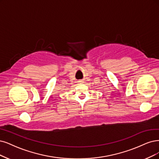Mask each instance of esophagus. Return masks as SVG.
I'll return each mask as SVG.
<instances>
[{
	"label": "esophagus",
	"mask_w": 159,
	"mask_h": 159,
	"mask_svg": "<svg viewBox=\"0 0 159 159\" xmlns=\"http://www.w3.org/2000/svg\"><path fill=\"white\" fill-rule=\"evenodd\" d=\"M79 82L80 83H83V80H80Z\"/></svg>",
	"instance_id": "1"
}]
</instances>
